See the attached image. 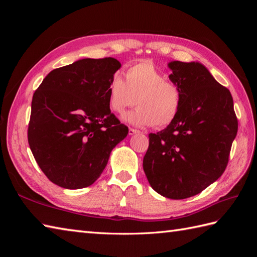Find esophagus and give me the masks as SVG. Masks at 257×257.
<instances>
[{"instance_id": "34e87169", "label": "esophagus", "mask_w": 257, "mask_h": 257, "mask_svg": "<svg viewBox=\"0 0 257 257\" xmlns=\"http://www.w3.org/2000/svg\"><path fill=\"white\" fill-rule=\"evenodd\" d=\"M137 133H139L138 130L130 127V130H128V134H130V135H134V134H137Z\"/></svg>"}]
</instances>
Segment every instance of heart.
<instances>
[{
  "label": "heart",
  "instance_id": "obj_1",
  "mask_svg": "<svg viewBox=\"0 0 257 257\" xmlns=\"http://www.w3.org/2000/svg\"><path fill=\"white\" fill-rule=\"evenodd\" d=\"M110 110L123 113L136 104L135 110L123 115V120L136 126L164 127L177 118L182 103L178 85L166 79L165 74L151 61H141L130 65L125 79L115 73L107 88Z\"/></svg>",
  "mask_w": 257,
  "mask_h": 257
}]
</instances>
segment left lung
Returning a JSON list of instances; mask_svg holds the SVG:
<instances>
[{
    "mask_svg": "<svg viewBox=\"0 0 257 257\" xmlns=\"http://www.w3.org/2000/svg\"><path fill=\"white\" fill-rule=\"evenodd\" d=\"M170 81L182 93L177 118L149 134L143 166L152 189L162 196L184 199L216 181L227 166L238 120L227 88L198 62L173 61Z\"/></svg>",
    "mask_w": 257,
    "mask_h": 257,
    "instance_id": "8db88e82",
    "label": "left lung"
}]
</instances>
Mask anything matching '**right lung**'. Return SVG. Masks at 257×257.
I'll return each instance as SVG.
<instances>
[{
    "label": "right lung",
    "mask_w": 257,
    "mask_h": 257,
    "mask_svg": "<svg viewBox=\"0 0 257 257\" xmlns=\"http://www.w3.org/2000/svg\"><path fill=\"white\" fill-rule=\"evenodd\" d=\"M113 58L82 59L53 69L34 92L28 142L51 182L77 190L94 183L128 128L111 113L107 88Z\"/></svg>",
    "instance_id": "add662e5"
}]
</instances>
